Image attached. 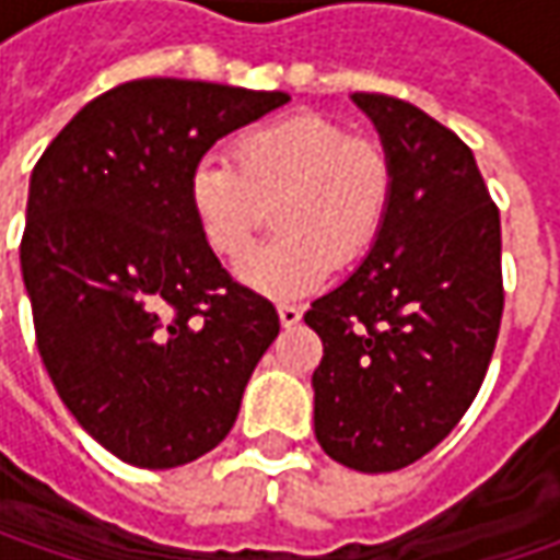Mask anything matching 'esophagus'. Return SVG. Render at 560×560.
I'll return each instance as SVG.
<instances>
[{"label": "esophagus", "instance_id": "esophagus-1", "mask_svg": "<svg viewBox=\"0 0 560 560\" xmlns=\"http://www.w3.org/2000/svg\"><path fill=\"white\" fill-rule=\"evenodd\" d=\"M277 314H280V324H283V327H295V324L302 320V308H299V305H290V302L277 305Z\"/></svg>", "mask_w": 560, "mask_h": 560}]
</instances>
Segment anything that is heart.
I'll list each match as a JSON object with an SVG mask.
<instances>
[{
	"label": "heart",
	"instance_id": "1",
	"mask_svg": "<svg viewBox=\"0 0 560 560\" xmlns=\"http://www.w3.org/2000/svg\"><path fill=\"white\" fill-rule=\"evenodd\" d=\"M230 159L205 155L186 199L208 248L246 255L273 205L277 240L252 252L240 277L268 295L314 290L334 258L349 265L374 246L393 205V162L383 142L346 133L324 115H290L246 130Z\"/></svg>",
	"mask_w": 560,
	"mask_h": 560
}]
</instances>
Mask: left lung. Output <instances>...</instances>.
Masks as SVG:
<instances>
[{
  "label": "left lung",
  "instance_id": "left-lung-1",
  "mask_svg": "<svg viewBox=\"0 0 560 560\" xmlns=\"http://www.w3.org/2000/svg\"><path fill=\"white\" fill-rule=\"evenodd\" d=\"M393 162V205L361 268L314 299L324 342L314 436L361 474L436 448L480 393L499 339L502 221L474 152L418 105L355 93Z\"/></svg>",
  "mask_w": 560,
  "mask_h": 560
}]
</instances>
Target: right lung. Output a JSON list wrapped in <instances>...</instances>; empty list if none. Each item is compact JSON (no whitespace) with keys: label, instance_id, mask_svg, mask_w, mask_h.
Segmentation results:
<instances>
[{"label":"right lung","instance_id":"obj_1","mask_svg":"<svg viewBox=\"0 0 560 560\" xmlns=\"http://www.w3.org/2000/svg\"><path fill=\"white\" fill-rule=\"evenodd\" d=\"M287 93L145 77L86 102L33 167L21 273L36 349L77 423L164 470L224 440L280 334L192 221L186 180Z\"/></svg>","mask_w":560,"mask_h":560}]
</instances>
